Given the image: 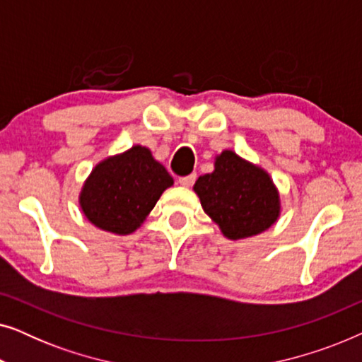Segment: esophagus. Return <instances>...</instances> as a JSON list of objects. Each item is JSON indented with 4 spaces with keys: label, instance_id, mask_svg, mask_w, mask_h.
Segmentation results:
<instances>
[{
    "label": "esophagus",
    "instance_id": "esophagus-1",
    "mask_svg": "<svg viewBox=\"0 0 362 362\" xmlns=\"http://www.w3.org/2000/svg\"><path fill=\"white\" fill-rule=\"evenodd\" d=\"M194 181H196V175H189V176H182V177H180V185L182 186V187H191L192 185H194Z\"/></svg>",
    "mask_w": 362,
    "mask_h": 362
}]
</instances>
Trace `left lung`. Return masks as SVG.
Returning <instances> with one entry per match:
<instances>
[{
	"label": "left lung",
	"mask_w": 362,
	"mask_h": 362,
	"mask_svg": "<svg viewBox=\"0 0 362 362\" xmlns=\"http://www.w3.org/2000/svg\"><path fill=\"white\" fill-rule=\"evenodd\" d=\"M192 189L206 214L230 240L262 234L281 212L279 187L269 173L232 150L219 153L214 171L197 177Z\"/></svg>",
	"instance_id": "obj_1"
}]
</instances>
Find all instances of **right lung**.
Segmentation results:
<instances>
[{
	"label": "right lung",
	"mask_w": 362,
	"mask_h": 362,
	"mask_svg": "<svg viewBox=\"0 0 362 362\" xmlns=\"http://www.w3.org/2000/svg\"><path fill=\"white\" fill-rule=\"evenodd\" d=\"M175 185L166 168L151 150L133 145L107 156L83 181L78 206L87 221L117 235L135 232L168 187Z\"/></svg>",
	"instance_id": "1"
}]
</instances>
